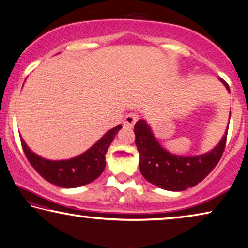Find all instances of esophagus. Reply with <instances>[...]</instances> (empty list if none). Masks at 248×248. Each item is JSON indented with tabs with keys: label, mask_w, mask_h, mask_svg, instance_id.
<instances>
[{
	"label": "esophagus",
	"mask_w": 248,
	"mask_h": 248,
	"mask_svg": "<svg viewBox=\"0 0 248 248\" xmlns=\"http://www.w3.org/2000/svg\"><path fill=\"white\" fill-rule=\"evenodd\" d=\"M137 120H138V115L135 112H130L124 117V125H128V127H132V125L136 124Z\"/></svg>",
	"instance_id": "34e87169"
}]
</instances>
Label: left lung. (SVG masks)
I'll use <instances>...</instances> for the list:
<instances>
[{
  "label": "left lung",
  "mask_w": 248,
  "mask_h": 248,
  "mask_svg": "<svg viewBox=\"0 0 248 248\" xmlns=\"http://www.w3.org/2000/svg\"><path fill=\"white\" fill-rule=\"evenodd\" d=\"M230 92L229 85L221 79ZM227 130L216 147L209 153L196 156H180L169 153L155 138L143 120L135 124L136 145L140 153L141 174L149 182L168 191H184L201 182L221 160L225 150Z\"/></svg>",
  "instance_id": "8db88e82"
}]
</instances>
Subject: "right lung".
Returning <instances> with one entry per match:
<instances>
[{"label":"right lung","mask_w":248,"mask_h":248,"mask_svg":"<svg viewBox=\"0 0 248 248\" xmlns=\"http://www.w3.org/2000/svg\"><path fill=\"white\" fill-rule=\"evenodd\" d=\"M121 128V125L112 128L89 150L69 160H46L31 151L23 139H21V143L31 166L42 178L61 187H77L93 182L103 173L106 166V153Z\"/></svg>","instance_id":"right-lung-1"}]
</instances>
